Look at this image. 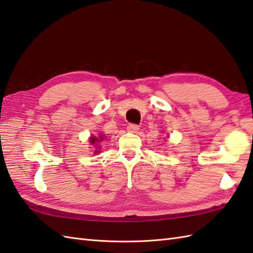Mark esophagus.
I'll return each mask as SVG.
<instances>
[{
  "label": "esophagus",
  "mask_w": 253,
  "mask_h": 253,
  "mask_svg": "<svg viewBox=\"0 0 253 253\" xmlns=\"http://www.w3.org/2000/svg\"><path fill=\"white\" fill-rule=\"evenodd\" d=\"M139 130V126L136 124H129L127 126V131L128 132H137Z\"/></svg>",
  "instance_id": "obj_1"
}]
</instances>
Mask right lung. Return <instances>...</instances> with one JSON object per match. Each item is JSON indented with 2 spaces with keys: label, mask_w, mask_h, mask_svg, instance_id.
Returning <instances> with one entry per match:
<instances>
[{
  "label": "right lung",
  "mask_w": 253,
  "mask_h": 253,
  "mask_svg": "<svg viewBox=\"0 0 253 253\" xmlns=\"http://www.w3.org/2000/svg\"><path fill=\"white\" fill-rule=\"evenodd\" d=\"M102 140H103V134H99V137H93V136H91V137L89 138V142H90V144H92V145H96V151H95V153H99V151H98V150H100V149H99L100 146H98V143H99V142H101Z\"/></svg>",
  "instance_id": "obj_1"
}]
</instances>
